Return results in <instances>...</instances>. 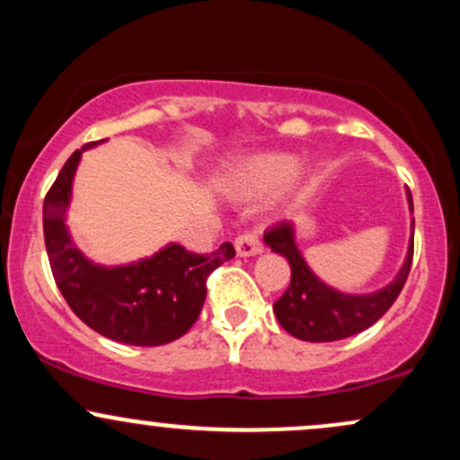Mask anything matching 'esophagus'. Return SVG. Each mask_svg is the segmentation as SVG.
I'll return each instance as SVG.
<instances>
[{"mask_svg": "<svg viewBox=\"0 0 460 460\" xmlns=\"http://www.w3.org/2000/svg\"><path fill=\"white\" fill-rule=\"evenodd\" d=\"M235 252L237 257H255L263 252V246L255 234H242L235 240Z\"/></svg>", "mask_w": 460, "mask_h": 460, "instance_id": "esophagus-1", "label": "esophagus"}]
</instances>
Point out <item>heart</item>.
Here are the masks:
<instances>
[{
  "mask_svg": "<svg viewBox=\"0 0 460 460\" xmlns=\"http://www.w3.org/2000/svg\"><path fill=\"white\" fill-rule=\"evenodd\" d=\"M311 179L314 168H298V157L292 153L260 151L226 164L220 186L235 200L263 199L281 188L283 203H294L307 192Z\"/></svg>",
  "mask_w": 460,
  "mask_h": 460,
  "instance_id": "1",
  "label": "heart"
}]
</instances>
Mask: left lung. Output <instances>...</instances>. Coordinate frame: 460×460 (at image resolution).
<instances>
[{
    "instance_id": "left-lung-1",
    "label": "left lung",
    "mask_w": 460,
    "mask_h": 460,
    "mask_svg": "<svg viewBox=\"0 0 460 460\" xmlns=\"http://www.w3.org/2000/svg\"><path fill=\"white\" fill-rule=\"evenodd\" d=\"M406 200H409V209L413 214V199H411L409 190H406ZM413 231L415 220H411L409 248H406V257L394 281H389L376 292L346 294L324 283L311 270L298 248L296 225H274L272 229L266 231L263 242L270 246L272 252L285 257L292 268L289 288L274 303V315H277L279 324L289 335L303 341H337L369 329L374 322L387 314L394 300L402 292L411 261H413Z\"/></svg>"
}]
</instances>
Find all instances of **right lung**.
Masks as SVG:
<instances>
[{"label":"right lung","instance_id":"add662e5","mask_svg":"<svg viewBox=\"0 0 460 460\" xmlns=\"http://www.w3.org/2000/svg\"><path fill=\"white\" fill-rule=\"evenodd\" d=\"M102 142H88L73 153L45 197L43 229L51 272L73 314L99 335L129 346L168 344L197 322L209 272L234 260L235 251L225 242L209 255H197L168 242L155 255L120 266L88 260L73 242L66 212L82 153Z\"/></svg>","mask_w":460,"mask_h":460}]
</instances>
